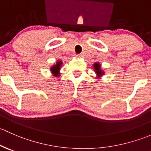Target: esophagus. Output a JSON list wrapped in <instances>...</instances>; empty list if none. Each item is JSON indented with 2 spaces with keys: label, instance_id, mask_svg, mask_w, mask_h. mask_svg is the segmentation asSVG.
I'll return each mask as SVG.
<instances>
[{
  "label": "esophagus",
  "instance_id": "obj_1",
  "mask_svg": "<svg viewBox=\"0 0 151 151\" xmlns=\"http://www.w3.org/2000/svg\"><path fill=\"white\" fill-rule=\"evenodd\" d=\"M76 56H77L78 58H82V57H83V54H77V55H76Z\"/></svg>",
  "mask_w": 151,
  "mask_h": 151
}]
</instances>
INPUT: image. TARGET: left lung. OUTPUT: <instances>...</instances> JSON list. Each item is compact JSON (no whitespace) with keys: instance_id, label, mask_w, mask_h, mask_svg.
Here are the masks:
<instances>
[{"instance_id":"8db88e82","label":"left lung","mask_w":151,"mask_h":151,"mask_svg":"<svg viewBox=\"0 0 151 151\" xmlns=\"http://www.w3.org/2000/svg\"><path fill=\"white\" fill-rule=\"evenodd\" d=\"M100 67V65H99V63H94V70H95V73L97 74L98 76L104 75V72H102V71L101 70Z\"/></svg>"}]
</instances>
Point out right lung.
I'll use <instances>...</instances> for the list:
<instances>
[{
    "mask_svg": "<svg viewBox=\"0 0 151 151\" xmlns=\"http://www.w3.org/2000/svg\"><path fill=\"white\" fill-rule=\"evenodd\" d=\"M62 64H63V62L58 61L57 63V64L51 68V70L54 74V76H59V70H60V66H61Z\"/></svg>",
    "mask_w": 151,
    "mask_h": 151,
    "instance_id": "right-lung-1",
    "label": "right lung"
}]
</instances>
